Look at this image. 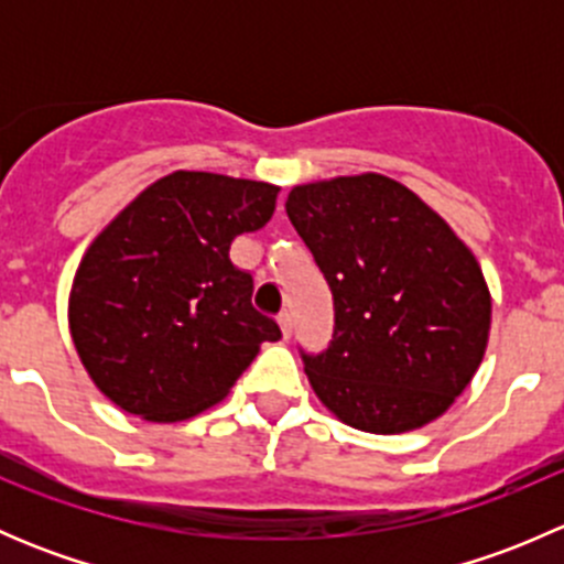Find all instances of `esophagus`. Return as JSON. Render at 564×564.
<instances>
[{
  "mask_svg": "<svg viewBox=\"0 0 564 564\" xmlns=\"http://www.w3.org/2000/svg\"><path fill=\"white\" fill-rule=\"evenodd\" d=\"M278 324H281L283 338H289V335H292V329H294V318H292V314H289V311H281V314H278Z\"/></svg>",
  "mask_w": 564,
  "mask_h": 564,
  "instance_id": "34e87169",
  "label": "esophagus"
}]
</instances>
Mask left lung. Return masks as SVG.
<instances>
[{
	"mask_svg": "<svg viewBox=\"0 0 564 564\" xmlns=\"http://www.w3.org/2000/svg\"><path fill=\"white\" fill-rule=\"evenodd\" d=\"M286 215L333 292V340L300 349L324 406L371 434L440 417L475 377L491 327L471 250L382 174L292 187Z\"/></svg>",
	"mask_w": 564,
	"mask_h": 564,
	"instance_id": "left-lung-1",
	"label": "left lung"
}]
</instances>
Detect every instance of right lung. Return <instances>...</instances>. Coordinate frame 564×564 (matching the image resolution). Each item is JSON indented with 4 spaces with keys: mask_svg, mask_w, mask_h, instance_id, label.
<instances>
[{
    "mask_svg": "<svg viewBox=\"0 0 564 564\" xmlns=\"http://www.w3.org/2000/svg\"><path fill=\"white\" fill-rule=\"evenodd\" d=\"M278 187L209 172H174L133 198L82 259L70 335L106 398L155 423L218 403L281 338L253 308V275L231 240L275 213Z\"/></svg>",
    "mask_w": 564,
    "mask_h": 564,
    "instance_id": "right-lung-1",
    "label": "right lung"
}]
</instances>
